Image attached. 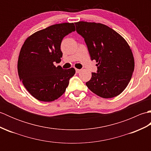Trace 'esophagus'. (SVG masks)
<instances>
[{
    "mask_svg": "<svg viewBox=\"0 0 151 151\" xmlns=\"http://www.w3.org/2000/svg\"><path fill=\"white\" fill-rule=\"evenodd\" d=\"M81 71V69H76V73H79Z\"/></svg>",
    "mask_w": 151,
    "mask_h": 151,
    "instance_id": "1",
    "label": "esophagus"
}]
</instances>
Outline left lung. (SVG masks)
Segmentation results:
<instances>
[{"mask_svg": "<svg viewBox=\"0 0 151 151\" xmlns=\"http://www.w3.org/2000/svg\"><path fill=\"white\" fill-rule=\"evenodd\" d=\"M77 33L84 38L91 60H95L97 73H92L86 86L95 94L113 98L127 88L134 69L130 46L117 32L96 22H75Z\"/></svg>", "mask_w": 151, "mask_h": 151, "instance_id": "left-lung-1", "label": "left lung"}]
</instances>
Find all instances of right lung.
I'll list each match as a JSON object with an SVG mask.
<instances>
[{
  "label": "right lung",
  "mask_w": 151,
  "mask_h": 151,
  "mask_svg": "<svg viewBox=\"0 0 151 151\" xmlns=\"http://www.w3.org/2000/svg\"><path fill=\"white\" fill-rule=\"evenodd\" d=\"M75 30L73 23L51 25L25 40L19 53L18 75L27 91L37 100L51 102L61 97L75 74L72 67L63 69L54 63L62 58L63 38Z\"/></svg>",
  "instance_id": "add662e5"
}]
</instances>
